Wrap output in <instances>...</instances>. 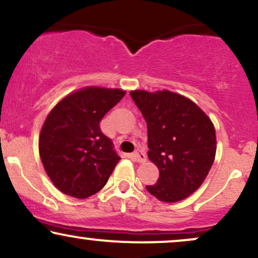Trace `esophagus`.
I'll return each instance as SVG.
<instances>
[{"instance_id":"34e87169","label":"esophagus","mask_w":258,"mask_h":258,"mask_svg":"<svg viewBox=\"0 0 258 258\" xmlns=\"http://www.w3.org/2000/svg\"><path fill=\"white\" fill-rule=\"evenodd\" d=\"M133 159L136 160V161L139 162V164H142V162H144L147 160V156L146 154H144L143 152H141V150H137V152L133 153Z\"/></svg>"}]
</instances>
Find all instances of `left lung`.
I'll return each mask as SVG.
<instances>
[{
    "label": "left lung",
    "mask_w": 258,
    "mask_h": 258,
    "mask_svg": "<svg viewBox=\"0 0 258 258\" xmlns=\"http://www.w3.org/2000/svg\"><path fill=\"white\" fill-rule=\"evenodd\" d=\"M147 121L148 158L159 168L147 190L164 203H177L200 188L216 156L211 119L193 100L168 90L130 92Z\"/></svg>",
    "instance_id": "obj_1"
}]
</instances>
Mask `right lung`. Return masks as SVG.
Here are the masks:
<instances>
[{"label":"right lung","instance_id":"1","mask_svg":"<svg viewBox=\"0 0 258 258\" xmlns=\"http://www.w3.org/2000/svg\"><path fill=\"white\" fill-rule=\"evenodd\" d=\"M125 94L121 88L87 86L65 96L47 115L38 153L61 193L86 199L108 182L120 158L99 122Z\"/></svg>","mask_w":258,"mask_h":258}]
</instances>
